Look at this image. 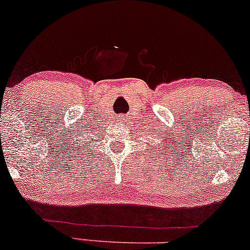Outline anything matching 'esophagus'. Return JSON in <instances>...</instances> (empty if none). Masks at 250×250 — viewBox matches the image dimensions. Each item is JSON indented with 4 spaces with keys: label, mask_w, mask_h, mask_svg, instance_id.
<instances>
[{
    "label": "esophagus",
    "mask_w": 250,
    "mask_h": 250,
    "mask_svg": "<svg viewBox=\"0 0 250 250\" xmlns=\"http://www.w3.org/2000/svg\"><path fill=\"white\" fill-rule=\"evenodd\" d=\"M116 122H117V125H125V115H119V116H117Z\"/></svg>",
    "instance_id": "obj_1"
}]
</instances>
